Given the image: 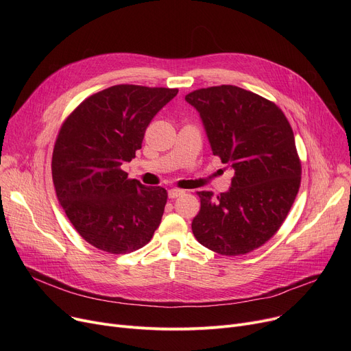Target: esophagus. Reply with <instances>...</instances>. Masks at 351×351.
<instances>
[{"label":"esophagus","mask_w":351,"mask_h":351,"mask_svg":"<svg viewBox=\"0 0 351 351\" xmlns=\"http://www.w3.org/2000/svg\"><path fill=\"white\" fill-rule=\"evenodd\" d=\"M183 193V191H180V189H171L169 192H168V196H169V199H176V197H179V196H182Z\"/></svg>","instance_id":"34e87169"}]
</instances>
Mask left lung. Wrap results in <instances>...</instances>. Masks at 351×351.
<instances>
[{"mask_svg":"<svg viewBox=\"0 0 351 351\" xmlns=\"http://www.w3.org/2000/svg\"><path fill=\"white\" fill-rule=\"evenodd\" d=\"M185 99L199 110L213 155L234 171L228 192H197L192 232L212 252L246 254L280 229L299 192L293 129L274 102L234 85L200 88Z\"/></svg>","mask_w":351,"mask_h":351,"instance_id":"1","label":"left lung"}]
</instances>
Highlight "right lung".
<instances>
[{
	"mask_svg": "<svg viewBox=\"0 0 351 351\" xmlns=\"http://www.w3.org/2000/svg\"><path fill=\"white\" fill-rule=\"evenodd\" d=\"M176 94V88L115 85L88 97L61 125L51 163L55 192L94 247L135 252L160 225L168 192L129 179L122 163L135 158L147 125Z\"/></svg>",
	"mask_w": 351,
	"mask_h": 351,
	"instance_id": "add662e5",
	"label": "right lung"
}]
</instances>
